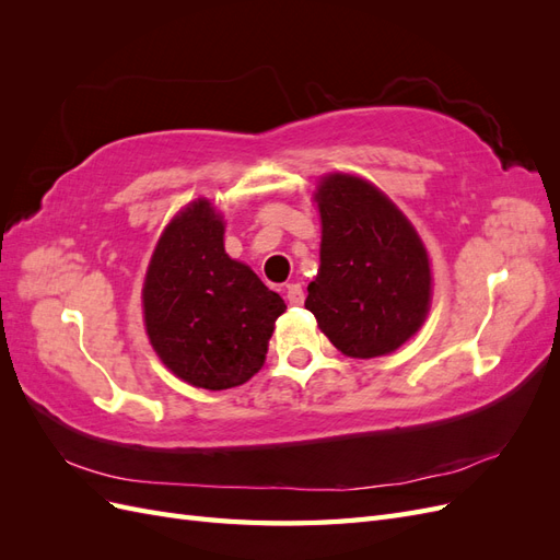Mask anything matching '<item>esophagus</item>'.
Returning a JSON list of instances; mask_svg holds the SVG:
<instances>
[{"mask_svg": "<svg viewBox=\"0 0 560 560\" xmlns=\"http://www.w3.org/2000/svg\"><path fill=\"white\" fill-rule=\"evenodd\" d=\"M284 294H287V301L292 303V306H301L303 303V290H301V284H287V290H284Z\"/></svg>", "mask_w": 560, "mask_h": 560, "instance_id": "1", "label": "esophagus"}]
</instances>
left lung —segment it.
Returning a JSON list of instances; mask_svg holds the SVG:
<instances>
[{"mask_svg": "<svg viewBox=\"0 0 560 560\" xmlns=\"http://www.w3.org/2000/svg\"><path fill=\"white\" fill-rule=\"evenodd\" d=\"M319 270L306 308L348 358H381L422 327L432 301L428 249L374 184L334 173L317 186Z\"/></svg>", "mask_w": 560, "mask_h": 560, "instance_id": "1", "label": "left lung"}]
</instances>
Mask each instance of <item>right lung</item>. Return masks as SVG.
I'll return each instance as SVG.
<instances>
[{
	"mask_svg": "<svg viewBox=\"0 0 560 560\" xmlns=\"http://www.w3.org/2000/svg\"><path fill=\"white\" fill-rule=\"evenodd\" d=\"M144 325L161 362L189 385L226 389L264 366L284 313L254 270L224 249V222L206 198L165 226L149 261Z\"/></svg>",
	"mask_w": 560,
	"mask_h": 560,
	"instance_id": "obj_1",
	"label": "right lung"
}]
</instances>
